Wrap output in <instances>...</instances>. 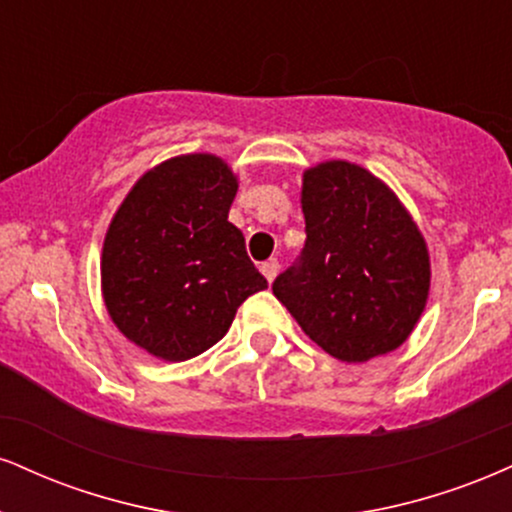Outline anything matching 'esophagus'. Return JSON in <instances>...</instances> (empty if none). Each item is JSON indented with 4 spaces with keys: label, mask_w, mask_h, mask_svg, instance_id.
<instances>
[{
    "label": "esophagus",
    "mask_w": 512,
    "mask_h": 512,
    "mask_svg": "<svg viewBox=\"0 0 512 512\" xmlns=\"http://www.w3.org/2000/svg\"><path fill=\"white\" fill-rule=\"evenodd\" d=\"M260 272L264 274V279H267L269 283L274 281V276L279 274V260H267V262H262V267H260Z\"/></svg>",
    "instance_id": "esophagus-1"
}]
</instances>
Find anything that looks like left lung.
Instances as JSON below:
<instances>
[{"label":"left lung","instance_id":"1","mask_svg":"<svg viewBox=\"0 0 512 512\" xmlns=\"http://www.w3.org/2000/svg\"><path fill=\"white\" fill-rule=\"evenodd\" d=\"M300 205L305 248L272 291L300 329L341 362L408 341L429 298L427 240L381 178L346 159L310 166Z\"/></svg>","mask_w":512,"mask_h":512}]
</instances>
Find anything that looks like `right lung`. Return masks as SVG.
Wrapping results in <instances>:
<instances>
[{"label":"right lung","instance_id":"right-lung-1","mask_svg":"<svg viewBox=\"0 0 512 512\" xmlns=\"http://www.w3.org/2000/svg\"><path fill=\"white\" fill-rule=\"evenodd\" d=\"M238 178L217 155L171 157L123 197L102 245V298L128 341L166 362L205 353L267 279L229 221Z\"/></svg>","mask_w":512,"mask_h":512}]
</instances>
